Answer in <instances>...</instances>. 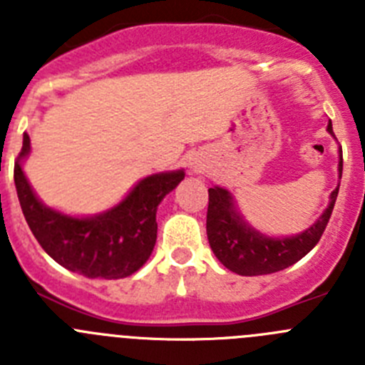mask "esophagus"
<instances>
[{"instance_id":"obj_1","label":"esophagus","mask_w":365,"mask_h":365,"mask_svg":"<svg viewBox=\"0 0 365 365\" xmlns=\"http://www.w3.org/2000/svg\"><path fill=\"white\" fill-rule=\"evenodd\" d=\"M195 170H199V168H195Z\"/></svg>"}]
</instances>
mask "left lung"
I'll list each match as a JSON object with an SVG mask.
<instances>
[{"mask_svg": "<svg viewBox=\"0 0 365 365\" xmlns=\"http://www.w3.org/2000/svg\"><path fill=\"white\" fill-rule=\"evenodd\" d=\"M329 133H333V125L329 122ZM341 148H340V170L341 177ZM338 188L331 193V202L322 217L312 225L309 230L294 237L274 240L259 234L243 219L235 214L232 205L230 193L222 188L208 190V212H206V234L214 250L215 257L232 272L241 276H259V274H272L278 270L294 265L314 248L320 241L325 227H327L334 202H336Z\"/></svg>", "mask_w": 365, "mask_h": 365, "instance_id": "left-lung-1", "label": "left lung"}]
</instances>
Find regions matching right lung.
<instances>
[{"label": "right lung", "mask_w": 365, "mask_h": 365, "mask_svg": "<svg viewBox=\"0 0 365 365\" xmlns=\"http://www.w3.org/2000/svg\"><path fill=\"white\" fill-rule=\"evenodd\" d=\"M31 150L24 146L14 164V182L29 228L56 263L86 278L118 279L131 276L151 256L157 240V206L172 192L185 172L159 173L143 179L113 210L89 219L67 217L45 208L32 193L19 160Z\"/></svg>", "instance_id": "obj_1"}]
</instances>
